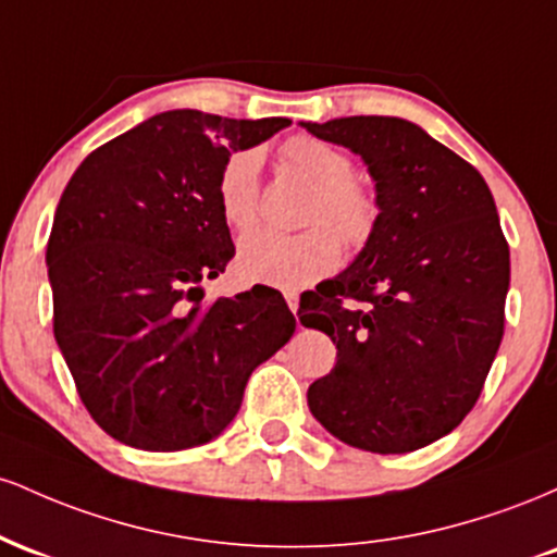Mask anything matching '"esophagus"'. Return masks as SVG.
<instances>
[{"label": "esophagus", "instance_id": "obj_1", "mask_svg": "<svg viewBox=\"0 0 557 557\" xmlns=\"http://www.w3.org/2000/svg\"><path fill=\"white\" fill-rule=\"evenodd\" d=\"M285 300L287 306H290L293 314H298V293H285Z\"/></svg>", "mask_w": 557, "mask_h": 557}]
</instances>
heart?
<instances>
[{
    "instance_id": "obj_1",
    "label": "heart",
    "mask_w": 557,
    "mask_h": 557,
    "mask_svg": "<svg viewBox=\"0 0 557 557\" xmlns=\"http://www.w3.org/2000/svg\"><path fill=\"white\" fill-rule=\"evenodd\" d=\"M283 157L293 170L317 185L306 212V222L317 225L300 233L251 230L238 243L235 264L251 283L298 290L335 270L341 261V238L354 248L372 238L380 209L374 196L354 181V159L335 146L311 136H296L283 146ZM259 168V151L243 149L230 157L220 172L216 198L222 216L233 227H248L257 220Z\"/></svg>"
}]
</instances>
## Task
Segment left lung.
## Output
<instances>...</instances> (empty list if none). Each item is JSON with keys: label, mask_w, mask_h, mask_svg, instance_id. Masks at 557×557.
<instances>
[{"label": "left lung", "mask_w": 557, "mask_h": 557, "mask_svg": "<svg viewBox=\"0 0 557 557\" xmlns=\"http://www.w3.org/2000/svg\"><path fill=\"white\" fill-rule=\"evenodd\" d=\"M367 164L376 227L348 270L300 300L335 369L309 408L341 443L408 453L474 408L503 341L510 253L495 198L466 159L400 117L300 123Z\"/></svg>", "instance_id": "1"}]
</instances>
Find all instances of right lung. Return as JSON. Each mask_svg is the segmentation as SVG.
Returning a JSON list of instances; mask_svg holds the SVG:
<instances>
[{
  "instance_id": "right-lung-1",
  "label": "right lung",
  "mask_w": 557,
  "mask_h": 557,
  "mask_svg": "<svg viewBox=\"0 0 557 557\" xmlns=\"http://www.w3.org/2000/svg\"><path fill=\"white\" fill-rule=\"evenodd\" d=\"M287 125L162 112L70 177L47 246L54 337L83 406L120 443L168 453L214 440L253 369L296 332L272 287L209 304L201 287L235 253L222 168Z\"/></svg>"
}]
</instances>
